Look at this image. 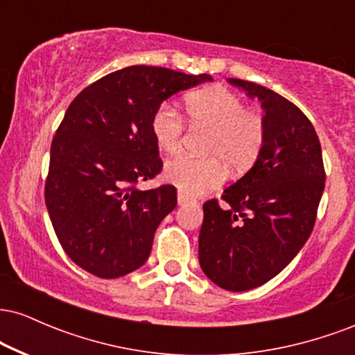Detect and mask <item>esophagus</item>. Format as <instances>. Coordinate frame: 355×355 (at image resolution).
<instances>
[{
  "mask_svg": "<svg viewBox=\"0 0 355 355\" xmlns=\"http://www.w3.org/2000/svg\"><path fill=\"white\" fill-rule=\"evenodd\" d=\"M191 202H193V200H191L189 195L178 191V205H187V203H191Z\"/></svg>",
  "mask_w": 355,
  "mask_h": 355,
  "instance_id": "1",
  "label": "esophagus"
}]
</instances>
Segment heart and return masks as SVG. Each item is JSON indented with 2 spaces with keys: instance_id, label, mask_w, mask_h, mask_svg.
Here are the masks:
<instances>
[{
  "instance_id": "heart-1",
  "label": "heart",
  "mask_w": 355,
  "mask_h": 355,
  "mask_svg": "<svg viewBox=\"0 0 355 355\" xmlns=\"http://www.w3.org/2000/svg\"><path fill=\"white\" fill-rule=\"evenodd\" d=\"M183 101L191 121H202L214 130L209 153L225 158L239 172L255 164L266 145V121L260 113L245 110V101L237 93L222 85H211L187 93ZM183 130V118L170 103H162L150 118L155 144L165 153L180 150ZM164 177L182 193L195 197L222 185L229 177V166L219 157L180 155L166 162Z\"/></svg>"
}]
</instances>
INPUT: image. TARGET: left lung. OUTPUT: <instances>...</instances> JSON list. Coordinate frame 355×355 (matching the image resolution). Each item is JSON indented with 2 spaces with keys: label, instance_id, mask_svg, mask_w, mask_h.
<instances>
[{
  "label": "left lung",
  "instance_id": "obj_1",
  "mask_svg": "<svg viewBox=\"0 0 355 355\" xmlns=\"http://www.w3.org/2000/svg\"><path fill=\"white\" fill-rule=\"evenodd\" d=\"M262 103L266 145L248 172L203 203L198 262L214 284L245 292L284 270L311 237L325 187L320 141L307 116L279 93L229 78Z\"/></svg>",
  "mask_w": 355,
  "mask_h": 355
}]
</instances>
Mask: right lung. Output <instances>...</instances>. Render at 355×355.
Listing matches in <instances>:
<instances>
[{"mask_svg":"<svg viewBox=\"0 0 355 355\" xmlns=\"http://www.w3.org/2000/svg\"><path fill=\"white\" fill-rule=\"evenodd\" d=\"M211 81L160 67H128L71 101L53 138L44 202L61 247L101 279L137 270L155 230L177 205V189L138 190L160 173L150 118L175 93Z\"/></svg>","mask_w":355,"mask_h":355,"instance_id":"obj_1","label":"right lung"}]
</instances>
